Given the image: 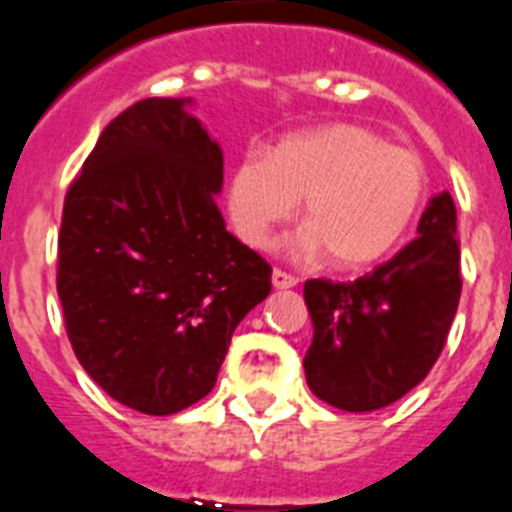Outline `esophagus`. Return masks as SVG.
<instances>
[{"instance_id":"1","label":"esophagus","mask_w":512,"mask_h":512,"mask_svg":"<svg viewBox=\"0 0 512 512\" xmlns=\"http://www.w3.org/2000/svg\"><path fill=\"white\" fill-rule=\"evenodd\" d=\"M296 283H299V278H296L293 273H286V270H281V268L273 270V286L275 288H293Z\"/></svg>"}]
</instances>
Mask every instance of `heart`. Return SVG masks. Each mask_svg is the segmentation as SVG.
I'll return each mask as SVG.
<instances>
[{"label":"heart","mask_w":512,"mask_h":512,"mask_svg":"<svg viewBox=\"0 0 512 512\" xmlns=\"http://www.w3.org/2000/svg\"><path fill=\"white\" fill-rule=\"evenodd\" d=\"M428 167L417 151L386 144L371 128L330 123L291 133L268 157H247L231 175L229 213L239 237L265 247L301 201V255L358 270L394 252L428 201Z\"/></svg>","instance_id":"b5f03b06"}]
</instances>
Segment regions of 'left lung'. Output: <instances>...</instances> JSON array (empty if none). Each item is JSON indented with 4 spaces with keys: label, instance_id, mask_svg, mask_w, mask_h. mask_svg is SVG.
<instances>
[{
    "label": "left lung",
    "instance_id": "1",
    "mask_svg": "<svg viewBox=\"0 0 512 512\" xmlns=\"http://www.w3.org/2000/svg\"><path fill=\"white\" fill-rule=\"evenodd\" d=\"M412 239L353 283H304L314 337L306 384L345 412H373L415 389L438 355L461 299L456 206L435 195Z\"/></svg>",
    "mask_w": 512,
    "mask_h": 512
}]
</instances>
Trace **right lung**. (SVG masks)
<instances>
[{
    "instance_id": "add662e5",
    "label": "right lung",
    "mask_w": 512,
    "mask_h": 512,
    "mask_svg": "<svg viewBox=\"0 0 512 512\" xmlns=\"http://www.w3.org/2000/svg\"><path fill=\"white\" fill-rule=\"evenodd\" d=\"M188 100L149 97L105 126L69 185L56 291L82 368L115 402L175 415L216 384L270 268L226 231L224 154Z\"/></svg>"
}]
</instances>
